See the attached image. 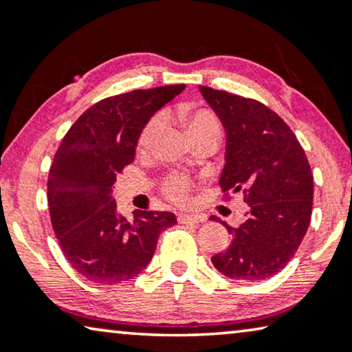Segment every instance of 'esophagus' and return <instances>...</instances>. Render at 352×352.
Returning a JSON list of instances; mask_svg holds the SVG:
<instances>
[{
	"label": "esophagus",
	"mask_w": 352,
	"mask_h": 352,
	"mask_svg": "<svg viewBox=\"0 0 352 352\" xmlns=\"http://www.w3.org/2000/svg\"><path fill=\"white\" fill-rule=\"evenodd\" d=\"M206 220L204 215H192V214H178V221L183 225H195L202 223Z\"/></svg>",
	"instance_id": "esophagus-1"
}]
</instances>
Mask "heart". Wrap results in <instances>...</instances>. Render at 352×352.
I'll return each mask as SVG.
<instances>
[{
  "instance_id": "obj_1",
  "label": "heart",
  "mask_w": 352,
  "mask_h": 352,
  "mask_svg": "<svg viewBox=\"0 0 352 352\" xmlns=\"http://www.w3.org/2000/svg\"><path fill=\"white\" fill-rule=\"evenodd\" d=\"M177 116L183 126H185L188 135L196 137L201 133H220V122L217 116L207 108H199L195 105H183L177 110ZM164 127V115L156 113L142 127L137 138V148L145 151L155 143L156 137ZM164 192L169 199L177 204H185L190 197V182L182 175H170L164 180Z\"/></svg>"
}]
</instances>
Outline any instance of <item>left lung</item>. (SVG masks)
Listing matches in <instances>:
<instances>
[{"mask_svg": "<svg viewBox=\"0 0 352 352\" xmlns=\"http://www.w3.org/2000/svg\"><path fill=\"white\" fill-rule=\"evenodd\" d=\"M199 91L226 131L221 190L242 191L249 206L237 228L221 221L231 241L212 263L234 280L268 279L294 258L308 231L314 191L308 157L263 103L207 86Z\"/></svg>", "mask_w": 352, "mask_h": 352, "instance_id": "left-lung-1", "label": "left lung"}]
</instances>
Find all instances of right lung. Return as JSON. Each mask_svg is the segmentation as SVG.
I'll return each mask as SVG.
<instances>
[{
	"instance_id": "right-lung-1",
	"label": "right lung",
	"mask_w": 352,
	"mask_h": 352,
	"mask_svg": "<svg viewBox=\"0 0 352 352\" xmlns=\"http://www.w3.org/2000/svg\"><path fill=\"white\" fill-rule=\"evenodd\" d=\"M186 86H162L108 97L78 118L54 156L47 202L68 263L97 284H120L140 274L157 237L177 223L170 212L118 214L111 191L116 175L135 157L145 122Z\"/></svg>"
}]
</instances>
